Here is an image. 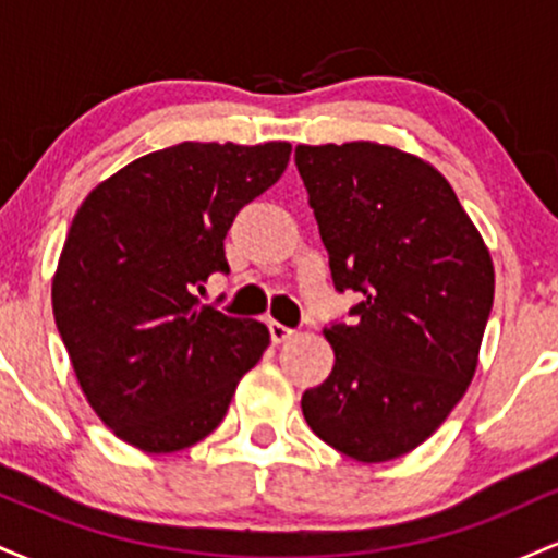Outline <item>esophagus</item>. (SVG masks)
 I'll return each mask as SVG.
<instances>
[{
    "label": "esophagus",
    "instance_id": "34e87169",
    "mask_svg": "<svg viewBox=\"0 0 558 558\" xmlns=\"http://www.w3.org/2000/svg\"><path fill=\"white\" fill-rule=\"evenodd\" d=\"M267 328H270L272 343H283V341H288V338L293 336V328H286V325L275 323V319H270V323H267Z\"/></svg>",
    "mask_w": 558,
    "mask_h": 558
}]
</instances>
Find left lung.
<instances>
[{
    "instance_id": "obj_1",
    "label": "left lung",
    "mask_w": 558,
    "mask_h": 558,
    "mask_svg": "<svg viewBox=\"0 0 558 558\" xmlns=\"http://www.w3.org/2000/svg\"><path fill=\"white\" fill-rule=\"evenodd\" d=\"M296 168L328 248L332 286L356 291L351 323L325 328L336 364L304 390L317 438L375 464L438 430L477 367L493 262L438 170L373 144L296 146Z\"/></svg>"
}]
</instances>
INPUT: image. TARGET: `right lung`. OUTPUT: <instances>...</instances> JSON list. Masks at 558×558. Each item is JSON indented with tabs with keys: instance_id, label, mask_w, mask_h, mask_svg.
<instances>
[{
	"instance_id": "add662e5",
	"label": "right lung",
	"mask_w": 558,
	"mask_h": 558,
	"mask_svg": "<svg viewBox=\"0 0 558 558\" xmlns=\"http://www.w3.org/2000/svg\"><path fill=\"white\" fill-rule=\"evenodd\" d=\"M288 155L286 141H183L83 198L52 283L54 323L88 403L125 444L170 453L207 438L270 345L257 319L196 293L230 272L222 241Z\"/></svg>"
}]
</instances>
